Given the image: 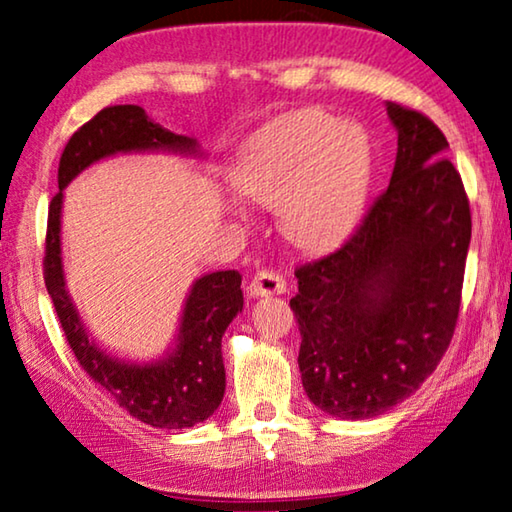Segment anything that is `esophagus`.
I'll return each instance as SVG.
<instances>
[{
	"label": "esophagus",
	"instance_id": "obj_1",
	"mask_svg": "<svg viewBox=\"0 0 512 512\" xmlns=\"http://www.w3.org/2000/svg\"><path fill=\"white\" fill-rule=\"evenodd\" d=\"M248 291H250V296H253V298L275 296V293L287 291V282H284V277L277 275L275 271L262 268V271H257L253 277H250Z\"/></svg>",
	"mask_w": 512,
	"mask_h": 512
}]
</instances>
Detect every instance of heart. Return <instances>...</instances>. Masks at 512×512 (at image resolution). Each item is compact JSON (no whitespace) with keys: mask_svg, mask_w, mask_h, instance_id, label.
I'll return each instance as SVG.
<instances>
[{"mask_svg":"<svg viewBox=\"0 0 512 512\" xmlns=\"http://www.w3.org/2000/svg\"><path fill=\"white\" fill-rule=\"evenodd\" d=\"M372 167L366 126L305 108L273 121L246 146L232 183L248 201L277 207L280 228L293 244L320 250L357 223Z\"/></svg>","mask_w":512,"mask_h":512,"instance_id":"1","label":"heart"}]
</instances>
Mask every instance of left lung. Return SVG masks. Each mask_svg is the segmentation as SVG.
I'll list each match as a JSON object with an SVG mask.
<instances>
[{"mask_svg":"<svg viewBox=\"0 0 512 512\" xmlns=\"http://www.w3.org/2000/svg\"><path fill=\"white\" fill-rule=\"evenodd\" d=\"M397 131L391 185L343 244L296 268L291 309L298 366L311 402L341 420H368L411 397L454 336L470 201L445 158L440 128L388 101Z\"/></svg>","mask_w":512,"mask_h":512,"instance_id":"left-lung-1","label":"left lung"}]
</instances>
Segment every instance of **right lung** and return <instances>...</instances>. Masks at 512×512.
I'll return each mask as SVG.
<instances>
[{"instance_id": "1", "label": "right lung", "mask_w": 512, "mask_h": 512, "mask_svg": "<svg viewBox=\"0 0 512 512\" xmlns=\"http://www.w3.org/2000/svg\"><path fill=\"white\" fill-rule=\"evenodd\" d=\"M178 153L203 158L194 137L176 135L155 124L140 106H110L76 131L60 155L58 194L51 198L47 221L45 284L69 348L81 368L115 402L144 424L158 429H187L219 409L225 393L221 339L244 309L239 271L201 275L192 284L180 325L167 354L153 361L112 357L92 339L67 291L63 268V189L94 162L119 153Z\"/></svg>"}]
</instances>
